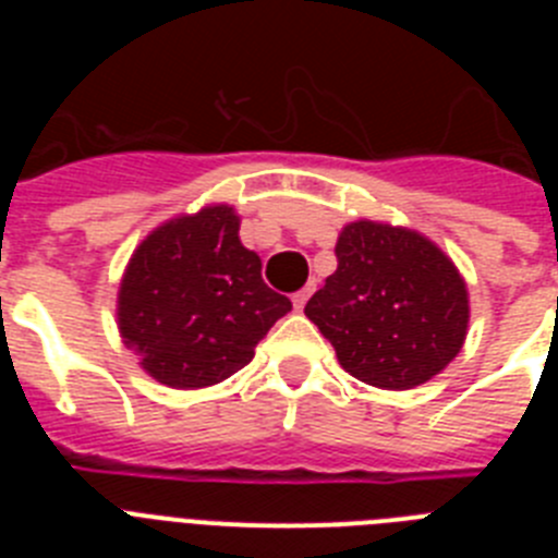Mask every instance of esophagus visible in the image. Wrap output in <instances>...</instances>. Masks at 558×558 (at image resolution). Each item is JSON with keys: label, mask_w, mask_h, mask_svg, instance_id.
Instances as JSON below:
<instances>
[{"label": "esophagus", "mask_w": 558, "mask_h": 558, "mask_svg": "<svg viewBox=\"0 0 558 558\" xmlns=\"http://www.w3.org/2000/svg\"><path fill=\"white\" fill-rule=\"evenodd\" d=\"M310 295H313V284H307V288L299 290V293L293 295V307H295V310H304V304H307Z\"/></svg>", "instance_id": "34e87169"}]
</instances>
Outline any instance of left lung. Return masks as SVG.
<instances>
[{
	"mask_svg": "<svg viewBox=\"0 0 558 558\" xmlns=\"http://www.w3.org/2000/svg\"><path fill=\"white\" fill-rule=\"evenodd\" d=\"M338 270L304 307L360 383L416 388L461 352L470 293L450 256L402 226L354 220L335 245Z\"/></svg>",
	"mask_w": 558,
	"mask_h": 558,
	"instance_id": "obj_1",
	"label": "left lung"
}]
</instances>
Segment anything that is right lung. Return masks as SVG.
Here are the masks:
<instances>
[{"instance_id": "1", "label": "right lung", "mask_w": 558, "mask_h": 558, "mask_svg": "<svg viewBox=\"0 0 558 558\" xmlns=\"http://www.w3.org/2000/svg\"><path fill=\"white\" fill-rule=\"evenodd\" d=\"M290 307L263 282L259 256L240 243L234 206L215 204L142 240L122 274L117 324L153 379L190 391L248 366Z\"/></svg>"}]
</instances>
